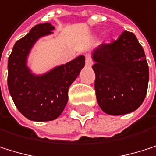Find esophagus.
Wrapping results in <instances>:
<instances>
[{
  "instance_id": "obj_1",
  "label": "esophagus",
  "mask_w": 156,
  "mask_h": 156,
  "mask_svg": "<svg viewBox=\"0 0 156 156\" xmlns=\"http://www.w3.org/2000/svg\"><path fill=\"white\" fill-rule=\"evenodd\" d=\"M85 63H86V66H92L93 61H92V59H91L90 54H89V53L85 54Z\"/></svg>"
}]
</instances>
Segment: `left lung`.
Wrapping results in <instances>:
<instances>
[{
    "label": "left lung",
    "mask_w": 156,
    "mask_h": 156,
    "mask_svg": "<svg viewBox=\"0 0 156 156\" xmlns=\"http://www.w3.org/2000/svg\"><path fill=\"white\" fill-rule=\"evenodd\" d=\"M94 88L99 106L108 115H120L138 109L149 81L145 53L132 32L125 30L111 43L92 52Z\"/></svg>",
    "instance_id": "obj_1"
}]
</instances>
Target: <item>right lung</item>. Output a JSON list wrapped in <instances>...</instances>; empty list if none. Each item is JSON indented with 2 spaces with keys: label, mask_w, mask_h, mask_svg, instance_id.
Segmentation results:
<instances>
[{
  "label": "right lung",
  "mask_w": 156,
  "mask_h": 156,
  "mask_svg": "<svg viewBox=\"0 0 156 156\" xmlns=\"http://www.w3.org/2000/svg\"><path fill=\"white\" fill-rule=\"evenodd\" d=\"M54 27L39 24L18 40L8 58L7 83L10 95L18 111L32 121L56 119L68 101V89L85 66V57L76 59L37 76L27 66V55L41 37L51 34Z\"/></svg>",
  "instance_id": "obj_1"
}]
</instances>
